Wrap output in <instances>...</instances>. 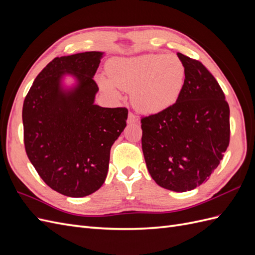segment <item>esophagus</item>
<instances>
[{
	"instance_id": "1",
	"label": "esophagus",
	"mask_w": 255,
	"mask_h": 255,
	"mask_svg": "<svg viewBox=\"0 0 255 255\" xmlns=\"http://www.w3.org/2000/svg\"><path fill=\"white\" fill-rule=\"evenodd\" d=\"M136 122H138V118L133 113H129L128 117V123H129L130 125V123H136Z\"/></svg>"
}]
</instances>
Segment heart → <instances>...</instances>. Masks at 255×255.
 Returning <instances> with one entry per match:
<instances>
[{
	"instance_id": "b5f03b06",
	"label": "heart",
	"mask_w": 255,
	"mask_h": 255,
	"mask_svg": "<svg viewBox=\"0 0 255 255\" xmlns=\"http://www.w3.org/2000/svg\"><path fill=\"white\" fill-rule=\"evenodd\" d=\"M185 73L183 61L173 54H145L111 60L109 80L100 78V84L115 99L119 98L117 89L130 91L136 110L157 114L179 99Z\"/></svg>"
}]
</instances>
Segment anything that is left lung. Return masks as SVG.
<instances>
[{
	"label": "left lung",
	"instance_id": "left-lung-1",
	"mask_svg": "<svg viewBox=\"0 0 255 255\" xmlns=\"http://www.w3.org/2000/svg\"><path fill=\"white\" fill-rule=\"evenodd\" d=\"M185 66L181 95L169 109L141 119V145L160 187L195 189L218 167L230 142V107L218 82L199 60L177 53Z\"/></svg>",
	"mask_w": 255,
	"mask_h": 255
}]
</instances>
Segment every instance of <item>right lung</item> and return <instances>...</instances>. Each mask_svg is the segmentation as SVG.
I'll list each match as a JSON object with an SVG mask.
<instances>
[{"instance_id": "obj_1", "label": "right lung", "mask_w": 255, "mask_h": 255, "mask_svg": "<svg viewBox=\"0 0 255 255\" xmlns=\"http://www.w3.org/2000/svg\"><path fill=\"white\" fill-rule=\"evenodd\" d=\"M103 52L54 58L37 75L22 110L27 157L43 182L59 194L82 198L102 186L111 148L127 127L126 107L95 104L94 76ZM76 80L72 88L62 83Z\"/></svg>"}]
</instances>
